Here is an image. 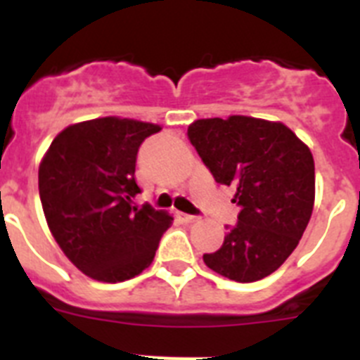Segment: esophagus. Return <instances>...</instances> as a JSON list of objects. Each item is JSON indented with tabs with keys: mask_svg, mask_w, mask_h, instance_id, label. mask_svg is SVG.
<instances>
[{
	"mask_svg": "<svg viewBox=\"0 0 360 360\" xmlns=\"http://www.w3.org/2000/svg\"><path fill=\"white\" fill-rule=\"evenodd\" d=\"M178 218L182 219L184 224H195V221H198V216L186 214V212H178Z\"/></svg>",
	"mask_w": 360,
	"mask_h": 360,
	"instance_id": "34e87169",
	"label": "esophagus"
}]
</instances>
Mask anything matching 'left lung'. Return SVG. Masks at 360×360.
<instances>
[{
    "label": "left lung",
    "mask_w": 360,
    "mask_h": 360,
    "mask_svg": "<svg viewBox=\"0 0 360 360\" xmlns=\"http://www.w3.org/2000/svg\"><path fill=\"white\" fill-rule=\"evenodd\" d=\"M187 136L216 182L236 189L232 202L241 207L224 245L203 254V262L232 281L266 278L287 262L310 221V149L283 122L245 115L195 120Z\"/></svg>",
    "instance_id": "8db88e82"
}]
</instances>
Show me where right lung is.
<instances>
[{
	"label": "right lung",
	"instance_id": "obj_1",
	"mask_svg": "<svg viewBox=\"0 0 360 360\" xmlns=\"http://www.w3.org/2000/svg\"><path fill=\"white\" fill-rule=\"evenodd\" d=\"M160 126L119 117L72 124L39 165V196L52 236L88 278L119 283L151 265L173 216L136 207V153Z\"/></svg>",
	"mask_w": 360,
	"mask_h": 360
}]
</instances>
